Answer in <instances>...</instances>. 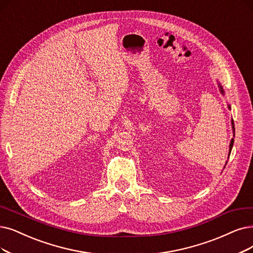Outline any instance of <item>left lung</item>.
I'll return each mask as SVG.
<instances>
[{
	"label": "left lung",
	"instance_id": "8db88e82",
	"mask_svg": "<svg viewBox=\"0 0 253 253\" xmlns=\"http://www.w3.org/2000/svg\"><path fill=\"white\" fill-rule=\"evenodd\" d=\"M218 87H219V90H220V92H221V94H225L224 93V90H223V87H222V85L218 82ZM228 106V108L230 109V105H227ZM231 127H232V133H234V137H235V126H234V120L231 119ZM234 138H232L231 140H230V143H229V153H228V158H229V156H230V151H231V149H232V145H234ZM226 164H227V162L225 163V165H224V168H225V166H226Z\"/></svg>",
	"mask_w": 253,
	"mask_h": 253
}]
</instances>
